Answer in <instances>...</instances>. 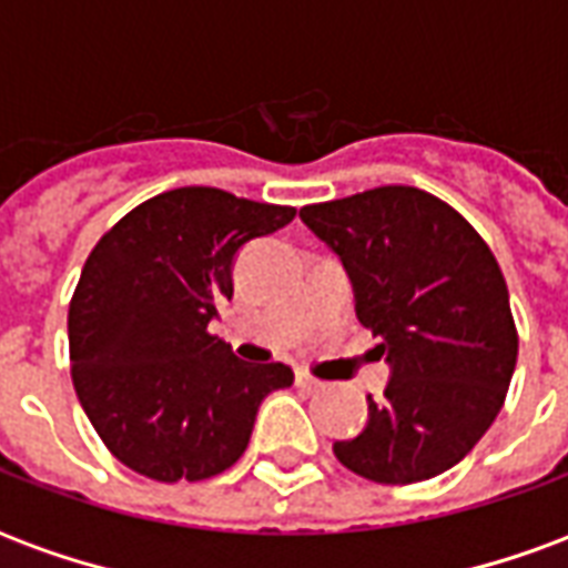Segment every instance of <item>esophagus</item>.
Returning a JSON list of instances; mask_svg holds the SVG:
<instances>
[{"mask_svg": "<svg viewBox=\"0 0 568 568\" xmlns=\"http://www.w3.org/2000/svg\"><path fill=\"white\" fill-rule=\"evenodd\" d=\"M297 386H301V389H307V393H316V389H322V381H316V377L307 374V371H297Z\"/></svg>", "mask_w": 568, "mask_h": 568, "instance_id": "1", "label": "esophagus"}]
</instances>
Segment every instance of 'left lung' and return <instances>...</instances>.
I'll return each mask as SVG.
<instances>
[{
  "mask_svg": "<svg viewBox=\"0 0 568 568\" xmlns=\"http://www.w3.org/2000/svg\"><path fill=\"white\" fill-rule=\"evenodd\" d=\"M301 219L341 255L358 322L393 365L365 432L334 456L374 484L447 471L499 417L517 365L499 261L450 203L410 185L310 203Z\"/></svg>",
  "mask_w": 568,
  "mask_h": 568,
  "instance_id": "obj_1",
  "label": "left lung"
}]
</instances>
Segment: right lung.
I'll use <instances>...</instances> for the list:
<instances>
[{"instance_id": "obj_1", "label": "right lung", "mask_w": 568, "mask_h": 568, "mask_svg": "<svg viewBox=\"0 0 568 568\" xmlns=\"http://www.w3.org/2000/svg\"><path fill=\"white\" fill-rule=\"evenodd\" d=\"M292 219L295 206L173 187L91 248L69 301V365L118 463L179 484L222 475L246 453L264 395L295 374L236 358L210 320L234 295L236 248Z\"/></svg>"}]
</instances>
